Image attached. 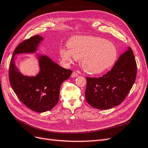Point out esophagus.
<instances>
[{"mask_svg":"<svg viewBox=\"0 0 148 148\" xmlns=\"http://www.w3.org/2000/svg\"><path fill=\"white\" fill-rule=\"evenodd\" d=\"M78 76V74L77 73H76L75 71H73L72 74H71V78H75V77H77Z\"/></svg>","mask_w":148,"mask_h":148,"instance_id":"34e87169","label":"esophagus"}]
</instances>
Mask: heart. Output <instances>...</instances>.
<instances>
[{
  "mask_svg": "<svg viewBox=\"0 0 148 148\" xmlns=\"http://www.w3.org/2000/svg\"><path fill=\"white\" fill-rule=\"evenodd\" d=\"M69 50L62 49V60L70 62L71 57L81 59V66L86 72L99 74L110 69L117 60V51L114 44L107 40L93 36H75L67 43Z\"/></svg>",
  "mask_w": 148,
  "mask_h": 148,
  "instance_id": "b5f03b06",
  "label": "heart"
}]
</instances>
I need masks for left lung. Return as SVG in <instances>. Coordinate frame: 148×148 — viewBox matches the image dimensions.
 Returning a JSON list of instances; mask_svg holds the SVG:
<instances>
[{
	"label": "left lung",
	"mask_w": 148,
	"mask_h": 148,
	"mask_svg": "<svg viewBox=\"0 0 148 148\" xmlns=\"http://www.w3.org/2000/svg\"><path fill=\"white\" fill-rule=\"evenodd\" d=\"M136 69L135 56L128 47L108 73L99 78H86L85 97L88 104L101 110L120 104L135 81Z\"/></svg>",
	"instance_id": "obj_1"
}]
</instances>
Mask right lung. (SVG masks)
Masks as SVG:
<instances>
[{"label":"right lung","instance_id":"obj_1","mask_svg":"<svg viewBox=\"0 0 148 148\" xmlns=\"http://www.w3.org/2000/svg\"><path fill=\"white\" fill-rule=\"evenodd\" d=\"M44 38L36 35L20 43L15 49L10 64L9 79L11 86L21 102L37 112L52 109L59 99L62 83L68 79L72 71L60 66L47 56L38 53L39 71L36 76L22 74L15 64V56L34 53Z\"/></svg>","mask_w":148,"mask_h":148}]
</instances>
